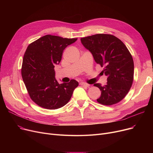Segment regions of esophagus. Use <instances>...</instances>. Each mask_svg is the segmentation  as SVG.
I'll return each instance as SVG.
<instances>
[{
	"instance_id": "1",
	"label": "esophagus",
	"mask_w": 153,
	"mask_h": 153,
	"mask_svg": "<svg viewBox=\"0 0 153 153\" xmlns=\"http://www.w3.org/2000/svg\"><path fill=\"white\" fill-rule=\"evenodd\" d=\"M81 85H82V86H84V87H89L90 86V84H87L85 82H81Z\"/></svg>"
}]
</instances>
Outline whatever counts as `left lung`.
<instances>
[{"label": "left lung", "mask_w": 153, "mask_h": 153, "mask_svg": "<svg viewBox=\"0 0 153 153\" xmlns=\"http://www.w3.org/2000/svg\"><path fill=\"white\" fill-rule=\"evenodd\" d=\"M81 41L95 61L104 67L102 72L107 76L106 85H94L101 91L97 101L104 105L120 102L129 92L133 81L134 62L129 50L121 40L109 34H96L81 38Z\"/></svg>", "instance_id": "1"}]
</instances>
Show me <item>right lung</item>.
<instances>
[{
  "label": "right lung",
  "mask_w": 153,
  "mask_h": 153,
  "mask_svg": "<svg viewBox=\"0 0 153 153\" xmlns=\"http://www.w3.org/2000/svg\"><path fill=\"white\" fill-rule=\"evenodd\" d=\"M77 38L47 35L30 43L23 56L22 76L31 99L39 107L54 110L71 99L79 83L71 79L59 84L55 79L54 64L61 60L64 50Z\"/></svg>",
  "instance_id": "add662e5"
}]
</instances>
